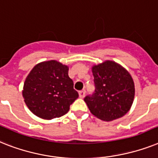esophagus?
<instances>
[{
  "instance_id": "obj_1",
  "label": "esophagus",
  "mask_w": 158,
  "mask_h": 158,
  "mask_svg": "<svg viewBox=\"0 0 158 158\" xmlns=\"http://www.w3.org/2000/svg\"><path fill=\"white\" fill-rule=\"evenodd\" d=\"M79 97L80 98H83L84 97V96H85V91H79Z\"/></svg>"
}]
</instances>
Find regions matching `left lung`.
Listing matches in <instances>:
<instances>
[{"label": "left lung", "instance_id": "8db88e82", "mask_svg": "<svg viewBox=\"0 0 158 158\" xmlns=\"http://www.w3.org/2000/svg\"><path fill=\"white\" fill-rule=\"evenodd\" d=\"M92 74L95 91L84 97L91 113L107 122L124 116L135 97L134 82L130 74L111 61L93 66Z\"/></svg>", "mask_w": 158, "mask_h": 158}]
</instances>
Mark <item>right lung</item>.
<instances>
[{
    "mask_svg": "<svg viewBox=\"0 0 158 158\" xmlns=\"http://www.w3.org/2000/svg\"><path fill=\"white\" fill-rule=\"evenodd\" d=\"M68 66L57 61H44L31 70L23 91L24 101L35 115L44 119L63 116L79 97Z\"/></svg>",
    "mask_w": 158,
    "mask_h": 158,
    "instance_id": "add662e5",
    "label": "right lung"
}]
</instances>
